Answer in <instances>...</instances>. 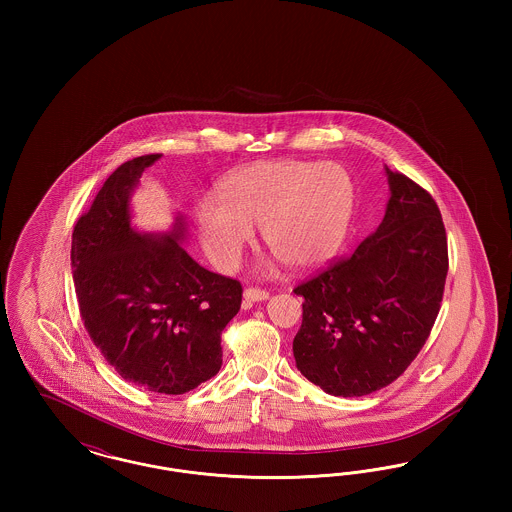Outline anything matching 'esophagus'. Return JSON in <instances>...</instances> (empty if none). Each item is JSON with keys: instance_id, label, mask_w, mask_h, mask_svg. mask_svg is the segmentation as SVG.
Wrapping results in <instances>:
<instances>
[{"instance_id": "1", "label": "esophagus", "mask_w": 512, "mask_h": 512, "mask_svg": "<svg viewBox=\"0 0 512 512\" xmlns=\"http://www.w3.org/2000/svg\"><path fill=\"white\" fill-rule=\"evenodd\" d=\"M245 303H255V301H265L268 299L267 290L261 288H247L244 292Z\"/></svg>"}]
</instances>
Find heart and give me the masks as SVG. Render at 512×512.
Segmentation results:
<instances>
[{"mask_svg": "<svg viewBox=\"0 0 512 512\" xmlns=\"http://www.w3.org/2000/svg\"><path fill=\"white\" fill-rule=\"evenodd\" d=\"M353 215V186L332 163L261 161L230 172L219 201L197 207L201 242L213 263L230 270L261 226L268 251L297 270L320 267L340 249Z\"/></svg>", "mask_w": 512, "mask_h": 512, "instance_id": "obj_1", "label": "heart"}]
</instances>
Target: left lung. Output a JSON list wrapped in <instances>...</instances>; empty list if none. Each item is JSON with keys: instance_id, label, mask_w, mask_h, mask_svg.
<instances>
[{"instance_id": "left-lung-1", "label": "left lung", "mask_w": 512, "mask_h": 512, "mask_svg": "<svg viewBox=\"0 0 512 512\" xmlns=\"http://www.w3.org/2000/svg\"><path fill=\"white\" fill-rule=\"evenodd\" d=\"M386 172L391 197L378 230L293 290L303 297L295 365L330 395L390 386L424 347L441 307L449 255L438 203L409 176Z\"/></svg>"}]
</instances>
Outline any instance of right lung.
I'll return each instance as SVG.
<instances>
[{"label": "right lung", "instance_id": "obj_1", "mask_svg": "<svg viewBox=\"0 0 512 512\" xmlns=\"http://www.w3.org/2000/svg\"><path fill=\"white\" fill-rule=\"evenodd\" d=\"M161 153L122 163L73 230L80 317L105 361L147 391L180 395L222 365L220 334L242 307V284L199 267L169 236L130 226L128 197Z\"/></svg>", "mask_w": 512, "mask_h": 512}]
</instances>
